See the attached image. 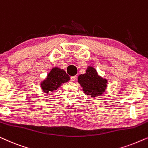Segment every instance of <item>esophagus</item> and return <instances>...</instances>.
Masks as SVG:
<instances>
[{
	"label": "esophagus",
	"instance_id": "34e87169",
	"mask_svg": "<svg viewBox=\"0 0 148 148\" xmlns=\"http://www.w3.org/2000/svg\"><path fill=\"white\" fill-rule=\"evenodd\" d=\"M76 79V76H72L71 77V80L72 81V82H75Z\"/></svg>",
	"mask_w": 148,
	"mask_h": 148
}]
</instances>
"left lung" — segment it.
I'll list each match as a JSON object with an SVG mask.
<instances>
[{"mask_svg": "<svg viewBox=\"0 0 148 148\" xmlns=\"http://www.w3.org/2000/svg\"><path fill=\"white\" fill-rule=\"evenodd\" d=\"M78 83L81 85L85 94L95 98L104 94L108 81L99 75L96 69L89 66L86 73L79 75Z\"/></svg>", "mask_w": 148, "mask_h": 148, "instance_id": "1", "label": "left lung"}]
</instances>
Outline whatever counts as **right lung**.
Here are the masks:
<instances>
[{"label": "right lung", "instance_id": "obj_1", "mask_svg": "<svg viewBox=\"0 0 148 148\" xmlns=\"http://www.w3.org/2000/svg\"><path fill=\"white\" fill-rule=\"evenodd\" d=\"M70 80L69 76L66 73L64 70L58 67H53L48 73L47 77L40 84L42 90L46 94L53 92L60 88L64 83Z\"/></svg>", "mask_w": 148, "mask_h": 148}]
</instances>
